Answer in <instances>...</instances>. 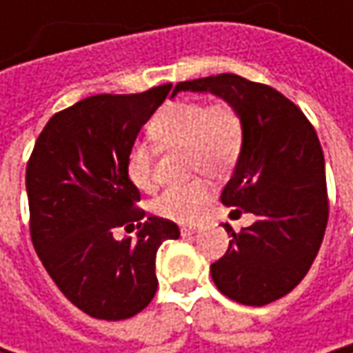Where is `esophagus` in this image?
Wrapping results in <instances>:
<instances>
[{
  "mask_svg": "<svg viewBox=\"0 0 353 353\" xmlns=\"http://www.w3.org/2000/svg\"><path fill=\"white\" fill-rule=\"evenodd\" d=\"M198 232V225H181V234L183 237L192 236V234H196Z\"/></svg>",
  "mask_w": 353,
  "mask_h": 353,
  "instance_id": "34e87169",
  "label": "esophagus"
}]
</instances>
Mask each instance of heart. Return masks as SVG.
<instances>
[{
	"label": "heart",
	"instance_id": "1",
	"mask_svg": "<svg viewBox=\"0 0 353 353\" xmlns=\"http://www.w3.org/2000/svg\"><path fill=\"white\" fill-rule=\"evenodd\" d=\"M151 137L163 149H186L190 174L224 176L243 149V121L228 103L208 105L194 100L167 103L151 121ZM128 176L141 190L153 188V151L137 143L129 149ZM210 200V188L202 179L170 186L151 202V212L170 222H192Z\"/></svg>",
	"mask_w": 353,
	"mask_h": 353
}]
</instances>
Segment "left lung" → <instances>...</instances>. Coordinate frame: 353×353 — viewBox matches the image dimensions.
<instances>
[{"instance_id": "left-lung-1", "label": "left lung", "mask_w": 353, "mask_h": 353, "mask_svg": "<svg viewBox=\"0 0 353 353\" xmlns=\"http://www.w3.org/2000/svg\"><path fill=\"white\" fill-rule=\"evenodd\" d=\"M214 94L243 121V149L222 190V204L257 220L232 234L222 259L210 265L216 287L232 301L263 306L305 279L328 222L324 155L305 114L271 86L237 74L181 82L172 90Z\"/></svg>"}]
</instances>
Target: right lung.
Listing matches in <instances>:
<instances>
[{
    "mask_svg": "<svg viewBox=\"0 0 353 353\" xmlns=\"http://www.w3.org/2000/svg\"><path fill=\"white\" fill-rule=\"evenodd\" d=\"M170 84L141 94L90 96L48 119L27 165L31 239L61 292L88 316L125 320L157 292V250L181 236L163 218L141 220L139 190L128 176L129 149L169 96Z\"/></svg>",
    "mask_w": 353,
    "mask_h": 353,
    "instance_id": "obj_1",
    "label": "right lung"
}]
</instances>
